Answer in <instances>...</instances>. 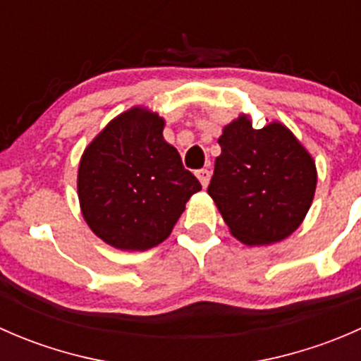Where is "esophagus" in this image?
I'll list each match as a JSON object with an SVG mask.
<instances>
[{
  "mask_svg": "<svg viewBox=\"0 0 361 361\" xmlns=\"http://www.w3.org/2000/svg\"><path fill=\"white\" fill-rule=\"evenodd\" d=\"M195 176L199 178V181H201V185L204 188L207 187V183H209V178H211V171L209 169H199L197 173H195Z\"/></svg>",
  "mask_w": 361,
  "mask_h": 361,
  "instance_id": "1",
  "label": "esophagus"
}]
</instances>
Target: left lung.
Instances as JSON below:
<instances>
[{
    "label": "left lung",
    "mask_w": 361,
    "mask_h": 361,
    "mask_svg": "<svg viewBox=\"0 0 361 361\" xmlns=\"http://www.w3.org/2000/svg\"><path fill=\"white\" fill-rule=\"evenodd\" d=\"M220 157L207 187L232 235L272 245L298 228L314 197V160L279 122L253 129L241 115L224 127Z\"/></svg>",
    "instance_id": "8db88e82"
}]
</instances>
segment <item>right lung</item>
<instances>
[{"label":"right lung","mask_w":361,"mask_h":361,"mask_svg":"<svg viewBox=\"0 0 361 361\" xmlns=\"http://www.w3.org/2000/svg\"><path fill=\"white\" fill-rule=\"evenodd\" d=\"M164 118L130 108L85 148L78 199L90 231L118 250L145 251L169 238L188 199L201 190L162 136Z\"/></svg>","instance_id":"right-lung-1"}]
</instances>
